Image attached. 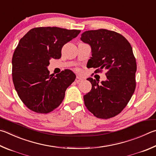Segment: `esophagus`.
<instances>
[{"label": "esophagus", "mask_w": 156, "mask_h": 156, "mask_svg": "<svg viewBox=\"0 0 156 156\" xmlns=\"http://www.w3.org/2000/svg\"><path fill=\"white\" fill-rule=\"evenodd\" d=\"M83 78L79 77V76H77V77H76V83H80V82L83 81Z\"/></svg>", "instance_id": "esophagus-1"}]
</instances>
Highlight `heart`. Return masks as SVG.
Masks as SVG:
<instances>
[{"instance_id":"obj_1","label":"heart","mask_w":156,"mask_h":156,"mask_svg":"<svg viewBox=\"0 0 156 156\" xmlns=\"http://www.w3.org/2000/svg\"><path fill=\"white\" fill-rule=\"evenodd\" d=\"M76 71H78V72H79V69H76Z\"/></svg>"}]
</instances>
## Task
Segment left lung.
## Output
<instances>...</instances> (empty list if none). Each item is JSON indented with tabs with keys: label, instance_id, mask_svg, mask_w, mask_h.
Returning a JSON list of instances; mask_svg holds the SVG:
<instances>
[{
	"label": "left lung",
	"instance_id": "8db88e82",
	"mask_svg": "<svg viewBox=\"0 0 156 156\" xmlns=\"http://www.w3.org/2000/svg\"><path fill=\"white\" fill-rule=\"evenodd\" d=\"M80 39L91 47L89 67L97 68L96 73L107 70V80L100 84L87 79L92 88L84 95V104L96 117L112 118L122 111L135 90L136 62L132 46L121 34L106 29L85 31Z\"/></svg>",
	"mask_w": 156,
	"mask_h": 156
}]
</instances>
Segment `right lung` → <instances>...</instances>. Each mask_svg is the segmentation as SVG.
I'll return each mask as SVG.
<instances>
[{"mask_svg": "<svg viewBox=\"0 0 156 156\" xmlns=\"http://www.w3.org/2000/svg\"><path fill=\"white\" fill-rule=\"evenodd\" d=\"M80 33V30L37 27L20 40L12 58V78L19 98L28 108L46 114L62 103L67 88L75 80V73L65 69L50 75L47 67L51 58L61 57L63 46Z\"/></svg>", "mask_w": 156, "mask_h": 156, "instance_id": "obj_1", "label": "right lung"}]
</instances>
